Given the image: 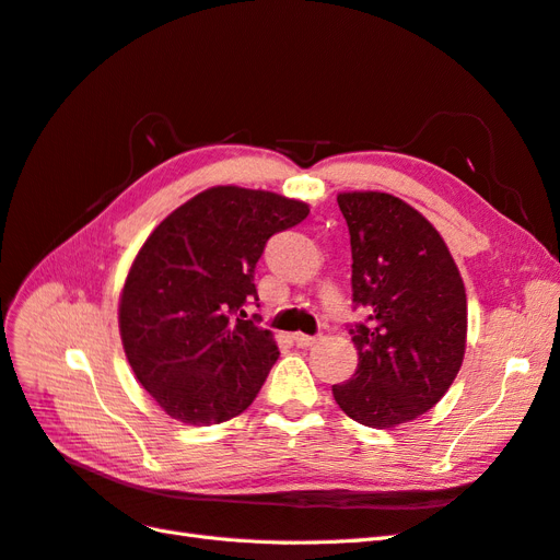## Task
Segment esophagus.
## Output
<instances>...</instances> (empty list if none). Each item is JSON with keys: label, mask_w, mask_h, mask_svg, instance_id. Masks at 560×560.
I'll return each mask as SVG.
<instances>
[{"label": "esophagus", "mask_w": 560, "mask_h": 560, "mask_svg": "<svg viewBox=\"0 0 560 560\" xmlns=\"http://www.w3.org/2000/svg\"><path fill=\"white\" fill-rule=\"evenodd\" d=\"M292 341L299 346V348H311L317 343L315 336H308V334H294Z\"/></svg>", "instance_id": "obj_1"}]
</instances>
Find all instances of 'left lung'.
Returning a JSON list of instances; mask_svg holds the SVG:
<instances>
[{"instance_id": "1", "label": "left lung", "mask_w": 560, "mask_h": 560, "mask_svg": "<svg viewBox=\"0 0 560 560\" xmlns=\"http://www.w3.org/2000/svg\"><path fill=\"white\" fill-rule=\"evenodd\" d=\"M350 231L352 303L369 315L350 325L360 364L331 393L366 428L409 422L446 395L465 358L467 296L436 229L381 191L338 194Z\"/></svg>"}]
</instances>
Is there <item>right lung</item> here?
<instances>
[{"mask_svg":"<svg viewBox=\"0 0 560 560\" xmlns=\"http://www.w3.org/2000/svg\"><path fill=\"white\" fill-rule=\"evenodd\" d=\"M270 191L214 186L149 235L124 284L118 327L135 376L186 425L243 413L278 360L273 334L247 319L254 268L270 235L308 217Z\"/></svg>","mask_w":560,"mask_h":560,"instance_id":"obj_1","label":"right lung"}]
</instances>
